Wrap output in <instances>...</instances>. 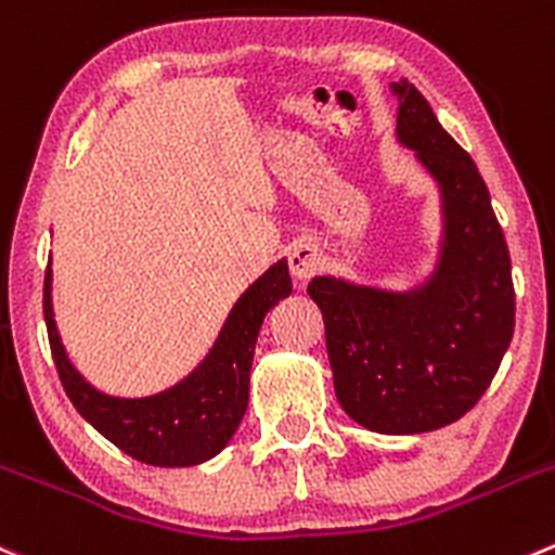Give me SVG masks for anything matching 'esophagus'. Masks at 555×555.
<instances>
[{
	"instance_id": "1",
	"label": "esophagus",
	"mask_w": 555,
	"mask_h": 555,
	"mask_svg": "<svg viewBox=\"0 0 555 555\" xmlns=\"http://www.w3.org/2000/svg\"><path fill=\"white\" fill-rule=\"evenodd\" d=\"M287 266H289V273H293L295 282H309L311 276H317V273L322 271L320 249L311 244L293 246V251H289V257H287Z\"/></svg>"
}]
</instances>
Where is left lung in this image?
I'll return each instance as SVG.
<instances>
[{
  "mask_svg": "<svg viewBox=\"0 0 555 555\" xmlns=\"http://www.w3.org/2000/svg\"><path fill=\"white\" fill-rule=\"evenodd\" d=\"M398 96V141L439 181L444 246L437 273L414 293L320 276L309 295L325 320L327 358L344 412L369 431L423 434L464 417L513 341L509 249L469 154L412 83Z\"/></svg>",
  "mask_w": 555,
  "mask_h": 555,
  "instance_id": "1",
  "label": "left lung"
}]
</instances>
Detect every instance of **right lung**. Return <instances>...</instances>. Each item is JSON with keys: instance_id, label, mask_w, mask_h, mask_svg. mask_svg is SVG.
Listing matches in <instances>:
<instances>
[{"instance_id": "right-lung-1", "label": "right lung", "mask_w": 555, "mask_h": 555, "mask_svg": "<svg viewBox=\"0 0 555 555\" xmlns=\"http://www.w3.org/2000/svg\"><path fill=\"white\" fill-rule=\"evenodd\" d=\"M293 293L287 262L257 279L201 369L181 385L152 398H111L96 392L64 354L51 309V266L46 271L42 311L56 374L80 417L121 453L152 466H195L214 459L238 428L249 401V371L257 333L268 311Z\"/></svg>"}]
</instances>
